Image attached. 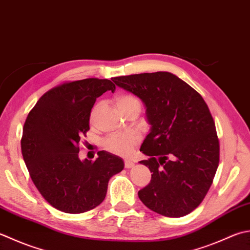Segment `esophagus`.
I'll list each match as a JSON object with an SVG mask.
<instances>
[{"label":"esophagus","mask_w":250,"mask_h":250,"mask_svg":"<svg viewBox=\"0 0 250 250\" xmlns=\"http://www.w3.org/2000/svg\"><path fill=\"white\" fill-rule=\"evenodd\" d=\"M134 166V163L132 160H129V159H125V168L129 169V168H132Z\"/></svg>","instance_id":"34e87169"}]
</instances>
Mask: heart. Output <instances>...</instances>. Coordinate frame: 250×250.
<instances>
[{
  "instance_id": "b5f03b06",
  "label": "heart",
  "mask_w": 250,
  "mask_h": 250,
  "mask_svg": "<svg viewBox=\"0 0 250 250\" xmlns=\"http://www.w3.org/2000/svg\"><path fill=\"white\" fill-rule=\"evenodd\" d=\"M115 103L117 107L122 114H126L131 110H139L141 109V103L140 101L130 94H120L117 95L115 99ZM97 108H99V104L94 106V108L91 111V121L94 120ZM140 136L135 132H125V133H116L109 135L104 141V147L117 155L126 156L129 155L132 150H133L134 146L139 143Z\"/></svg>"
}]
</instances>
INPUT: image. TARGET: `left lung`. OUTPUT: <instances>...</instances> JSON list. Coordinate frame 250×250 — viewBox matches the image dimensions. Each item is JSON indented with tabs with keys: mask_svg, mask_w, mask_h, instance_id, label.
Returning a JSON list of instances; mask_svg holds the SVG:
<instances>
[{
	"mask_svg": "<svg viewBox=\"0 0 250 250\" xmlns=\"http://www.w3.org/2000/svg\"><path fill=\"white\" fill-rule=\"evenodd\" d=\"M111 80L142 100L151 125L140 148L149 158L140 164L153 174L140 199L161 216H187L204 200L219 166V139L206 102L167 71Z\"/></svg>",
	"mask_w": 250,
	"mask_h": 250,
	"instance_id": "1",
	"label": "left lung"
}]
</instances>
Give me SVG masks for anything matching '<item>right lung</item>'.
Returning a JSON list of instances; mask_svg holds the SVG:
<instances>
[{
    "label": "right lung",
    "mask_w": 250,
    "mask_h": 250,
    "mask_svg": "<svg viewBox=\"0 0 250 250\" xmlns=\"http://www.w3.org/2000/svg\"><path fill=\"white\" fill-rule=\"evenodd\" d=\"M115 90L107 79L65 82L43 94L28 114L21 138L24 164L44 199L62 212L82 213L99 206L109 179L125 167L120 157L105 150L95 161L79 158L93 105L103 93Z\"/></svg>",
    "instance_id": "right-lung-1"
}]
</instances>
